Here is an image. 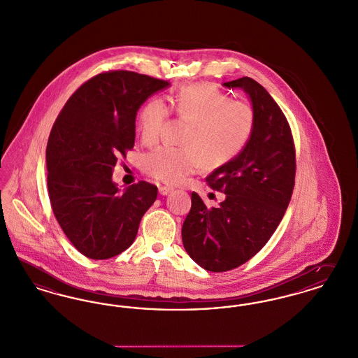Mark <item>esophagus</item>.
<instances>
[{"label": "esophagus", "mask_w": 358, "mask_h": 358, "mask_svg": "<svg viewBox=\"0 0 358 358\" xmlns=\"http://www.w3.org/2000/svg\"><path fill=\"white\" fill-rule=\"evenodd\" d=\"M172 189H173V188L170 187V186H159V192H160L162 195H167V194H170Z\"/></svg>", "instance_id": "obj_1"}]
</instances>
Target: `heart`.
<instances>
[{
    "label": "heart",
    "mask_w": 358,
    "mask_h": 358,
    "mask_svg": "<svg viewBox=\"0 0 358 358\" xmlns=\"http://www.w3.org/2000/svg\"><path fill=\"white\" fill-rule=\"evenodd\" d=\"M171 110L187 121L182 147H157L145 153L144 171L157 180L179 183L202 170L203 164L217 169L230 163L249 144L256 112L241 99H230L222 90L196 83L180 87L171 99ZM170 117V109L160 98L150 99L138 114V132L144 144L152 145Z\"/></svg>",
    "instance_id": "1"
}]
</instances>
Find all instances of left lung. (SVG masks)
<instances>
[{
	"label": "left lung",
	"mask_w": 358,
	"mask_h": 358,
	"mask_svg": "<svg viewBox=\"0 0 358 358\" xmlns=\"http://www.w3.org/2000/svg\"><path fill=\"white\" fill-rule=\"evenodd\" d=\"M224 86L244 89L256 127L244 151L206 178L225 199L207 207L196 192L191 194L182 240L189 257L210 272L234 269L262 250L288 207L296 172L291 128L275 99L249 76Z\"/></svg>",
	"instance_id": "8db88e82"
}]
</instances>
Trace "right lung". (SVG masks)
I'll use <instances>...</instances> for the list:
<instances>
[{
	"label": "right lung",
	"instance_id": "obj_1",
	"mask_svg": "<svg viewBox=\"0 0 358 358\" xmlns=\"http://www.w3.org/2000/svg\"><path fill=\"white\" fill-rule=\"evenodd\" d=\"M170 83L133 71H106L69 98L51 129L45 160L55 218L83 256L114 257L133 244L157 187L138 182L124 192L112 180L118 159L134 145L136 114Z\"/></svg>",
	"mask_w": 358,
	"mask_h": 358
}]
</instances>
